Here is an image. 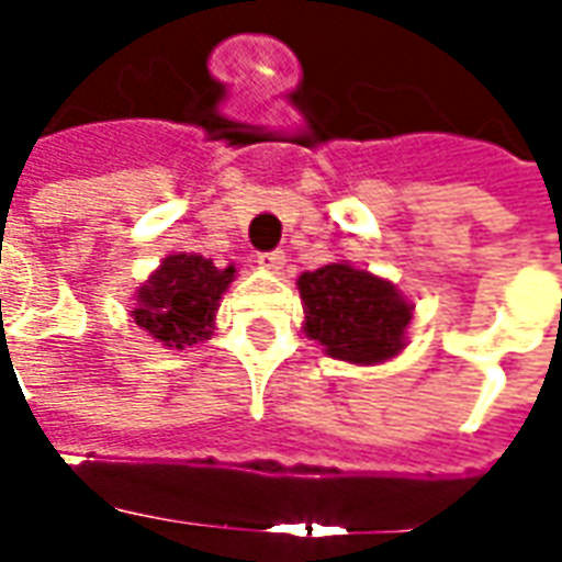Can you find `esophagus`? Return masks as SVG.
Segmentation results:
<instances>
[{
	"instance_id": "1",
	"label": "esophagus",
	"mask_w": 562,
	"mask_h": 562,
	"mask_svg": "<svg viewBox=\"0 0 562 562\" xmlns=\"http://www.w3.org/2000/svg\"><path fill=\"white\" fill-rule=\"evenodd\" d=\"M258 265H261L265 270H282V265H285V252H282V249L261 252V256H258Z\"/></svg>"
}]
</instances>
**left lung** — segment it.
Returning <instances> with one entry per match:
<instances>
[{
  "label": "left lung",
  "instance_id": "left-lung-1",
  "mask_svg": "<svg viewBox=\"0 0 562 562\" xmlns=\"http://www.w3.org/2000/svg\"><path fill=\"white\" fill-rule=\"evenodd\" d=\"M306 313V337L330 358L376 364L403 349L413 310L391 282L352 265H325L297 280Z\"/></svg>",
  "mask_w": 562,
  "mask_h": 562
}]
</instances>
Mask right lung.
Returning <instances> with one entry per match:
<instances>
[{"mask_svg":"<svg viewBox=\"0 0 562 562\" xmlns=\"http://www.w3.org/2000/svg\"><path fill=\"white\" fill-rule=\"evenodd\" d=\"M232 280L234 268H216L204 256H168L138 292V306L132 310L135 325L173 349L204 340Z\"/></svg>","mask_w":562,"mask_h":562,"instance_id":"right-lung-1","label":"right lung"}]
</instances>
